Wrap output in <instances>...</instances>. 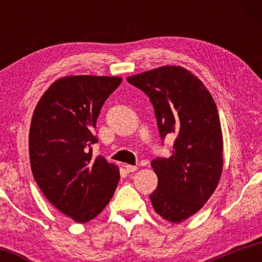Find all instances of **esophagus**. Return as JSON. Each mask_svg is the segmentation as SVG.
<instances>
[{
    "instance_id": "34e87169",
    "label": "esophagus",
    "mask_w": 262,
    "mask_h": 262,
    "mask_svg": "<svg viewBox=\"0 0 262 262\" xmlns=\"http://www.w3.org/2000/svg\"><path fill=\"white\" fill-rule=\"evenodd\" d=\"M125 168H126V171L128 172V173H132V172H135L136 170H137V166H135V165H125Z\"/></svg>"
}]
</instances>
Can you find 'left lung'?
Wrapping results in <instances>:
<instances>
[{"mask_svg": "<svg viewBox=\"0 0 262 262\" xmlns=\"http://www.w3.org/2000/svg\"><path fill=\"white\" fill-rule=\"evenodd\" d=\"M127 81L149 97L162 141L174 135L168 158L152 159L158 177L150 200L163 219L180 223L215 192L223 168V137L210 92L189 70L165 66Z\"/></svg>", "mask_w": 262, "mask_h": 262, "instance_id": "left-lung-1", "label": "left lung"}]
</instances>
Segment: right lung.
Segmentation results:
<instances>
[{
	"label": "right lung",
	"mask_w": 262,
	"mask_h": 262,
	"mask_svg": "<svg viewBox=\"0 0 262 262\" xmlns=\"http://www.w3.org/2000/svg\"><path fill=\"white\" fill-rule=\"evenodd\" d=\"M122 78L67 76L47 89L34 110L29 135L30 164L46 199L77 223L95 219L120 179L117 165L92 155L101 106Z\"/></svg>",
	"instance_id": "add662e5"
}]
</instances>
